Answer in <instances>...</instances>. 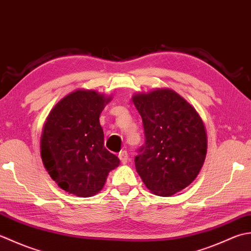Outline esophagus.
<instances>
[{"label":"esophagus","mask_w":251,"mask_h":251,"mask_svg":"<svg viewBox=\"0 0 251 251\" xmlns=\"http://www.w3.org/2000/svg\"><path fill=\"white\" fill-rule=\"evenodd\" d=\"M119 159L121 160L122 163L127 162V160H129V155H127L126 151H122L119 152Z\"/></svg>","instance_id":"esophagus-1"}]
</instances>
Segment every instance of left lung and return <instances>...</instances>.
I'll return each instance as SVG.
<instances>
[{
	"mask_svg": "<svg viewBox=\"0 0 251 251\" xmlns=\"http://www.w3.org/2000/svg\"><path fill=\"white\" fill-rule=\"evenodd\" d=\"M144 126L145 143L134 158L145 186L171 196L195 180L207 152L203 122L192 105L169 89L132 97Z\"/></svg>",
	"mask_w": 251,
	"mask_h": 251,
	"instance_id": "1",
	"label": "left lung"
}]
</instances>
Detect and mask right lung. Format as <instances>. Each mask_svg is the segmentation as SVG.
<instances>
[{"label": "right lung", "mask_w": 251, "mask_h": 251, "mask_svg": "<svg viewBox=\"0 0 251 251\" xmlns=\"http://www.w3.org/2000/svg\"><path fill=\"white\" fill-rule=\"evenodd\" d=\"M110 100L95 91L78 90L49 115L41 139V157L50 177L64 191L90 197L103 188L119 158L107 151L100 115Z\"/></svg>", "instance_id": "obj_1"}]
</instances>
